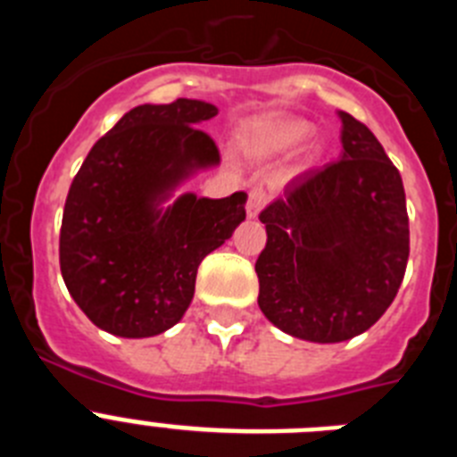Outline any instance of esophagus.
<instances>
[{"label": "esophagus", "instance_id": "esophagus-1", "mask_svg": "<svg viewBox=\"0 0 457 457\" xmlns=\"http://www.w3.org/2000/svg\"><path fill=\"white\" fill-rule=\"evenodd\" d=\"M265 205H268V192H265L263 187H253L252 192H249V199H247V217H249V220H256Z\"/></svg>", "mask_w": 457, "mask_h": 457}]
</instances>
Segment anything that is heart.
I'll list each match as a JSON object with an SVG mask.
<instances>
[{
    "mask_svg": "<svg viewBox=\"0 0 457 457\" xmlns=\"http://www.w3.org/2000/svg\"><path fill=\"white\" fill-rule=\"evenodd\" d=\"M309 135L311 125L304 120H274L253 128L252 135L247 137V146L256 155H277L304 144Z\"/></svg>",
    "mask_w": 457,
    "mask_h": 457,
    "instance_id": "1",
    "label": "heart"
}]
</instances>
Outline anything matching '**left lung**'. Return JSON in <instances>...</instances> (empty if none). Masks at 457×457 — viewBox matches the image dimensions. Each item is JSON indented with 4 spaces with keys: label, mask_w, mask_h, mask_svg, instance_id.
<instances>
[{
    "label": "left lung",
    "mask_w": 457,
    "mask_h": 457,
    "mask_svg": "<svg viewBox=\"0 0 457 457\" xmlns=\"http://www.w3.org/2000/svg\"><path fill=\"white\" fill-rule=\"evenodd\" d=\"M341 160L300 173L261 212L258 306L274 327L341 343L382 318L405 277L410 220L398 169L364 123L338 112Z\"/></svg>",
    "instance_id": "1"
}]
</instances>
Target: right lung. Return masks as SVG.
<instances>
[{
  "label": "right lung",
  "instance_id": "add662e5",
  "mask_svg": "<svg viewBox=\"0 0 457 457\" xmlns=\"http://www.w3.org/2000/svg\"><path fill=\"white\" fill-rule=\"evenodd\" d=\"M204 100L139 104L96 141L68 192L59 263L75 304L104 332L148 338L171 329L194 297L196 270L245 221L247 194L173 192L220 164L196 125Z\"/></svg>",
  "mask_w": 457,
  "mask_h": 457
}]
</instances>
